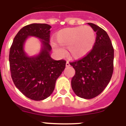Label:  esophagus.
I'll return each mask as SVG.
<instances>
[{
	"mask_svg": "<svg viewBox=\"0 0 126 126\" xmlns=\"http://www.w3.org/2000/svg\"><path fill=\"white\" fill-rule=\"evenodd\" d=\"M70 63H69V62L68 61H66V67H68V66H70Z\"/></svg>",
	"mask_w": 126,
	"mask_h": 126,
	"instance_id": "obj_1",
	"label": "esophagus"
}]
</instances>
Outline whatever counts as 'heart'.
Segmentation results:
<instances>
[{"label":"heart","mask_w":126,"mask_h":126,"mask_svg":"<svg viewBox=\"0 0 126 126\" xmlns=\"http://www.w3.org/2000/svg\"><path fill=\"white\" fill-rule=\"evenodd\" d=\"M55 43H52L54 50L60 56H65L67 48L72 58L78 59L84 57L91 52L96 42V33L89 26L66 28L55 35Z\"/></svg>","instance_id":"1"}]
</instances>
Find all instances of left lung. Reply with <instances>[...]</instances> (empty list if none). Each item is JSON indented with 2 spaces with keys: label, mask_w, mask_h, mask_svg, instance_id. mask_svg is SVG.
Masks as SVG:
<instances>
[{
  "label": "left lung",
  "mask_w": 126,
  "mask_h": 126,
  "mask_svg": "<svg viewBox=\"0 0 126 126\" xmlns=\"http://www.w3.org/2000/svg\"><path fill=\"white\" fill-rule=\"evenodd\" d=\"M96 33L93 48L85 57L70 65L75 69L71 80L73 91L78 96L91 99L107 87L113 72L114 49L105 30L93 23H87Z\"/></svg>",
  "instance_id": "8db88e82"
}]
</instances>
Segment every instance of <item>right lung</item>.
<instances>
[{"instance_id": "1", "label": "right lung", "mask_w": 126, "mask_h": 126, "mask_svg": "<svg viewBox=\"0 0 126 126\" xmlns=\"http://www.w3.org/2000/svg\"><path fill=\"white\" fill-rule=\"evenodd\" d=\"M51 26L47 24H29L20 30L10 48L9 61L12 79L16 87L27 98L40 101L53 93L56 81L65 68L66 61L51 58L50 45ZM30 36L40 39L42 47L35 56L24 50Z\"/></svg>"}]
</instances>
